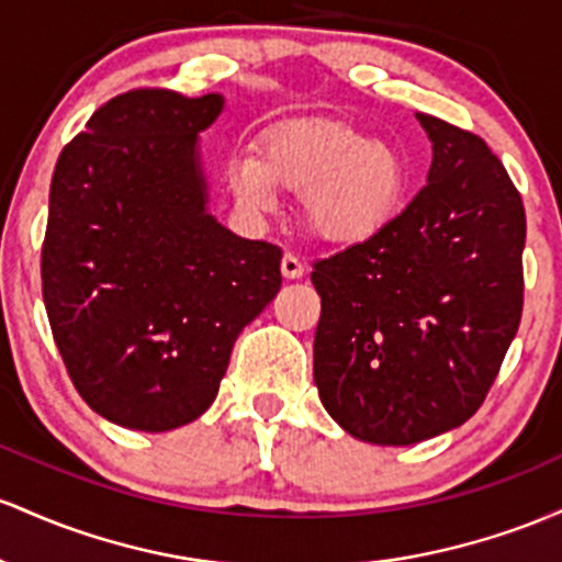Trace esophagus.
<instances>
[{"instance_id":"obj_1","label":"esophagus","mask_w":562,"mask_h":562,"mask_svg":"<svg viewBox=\"0 0 562 562\" xmlns=\"http://www.w3.org/2000/svg\"><path fill=\"white\" fill-rule=\"evenodd\" d=\"M302 273H305V265H302L300 257H294L292 251H286V255L281 257V276H283V279H289V281L302 279Z\"/></svg>"}]
</instances>
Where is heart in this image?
<instances>
[{"label":"heart","instance_id":"heart-1","mask_svg":"<svg viewBox=\"0 0 562 562\" xmlns=\"http://www.w3.org/2000/svg\"><path fill=\"white\" fill-rule=\"evenodd\" d=\"M225 172L247 212H268L276 204V186L302 193L305 228L337 247L380 236L398 217L408 193V169L398 150L339 122L276 130L265 154L236 150Z\"/></svg>","mask_w":562,"mask_h":562}]
</instances>
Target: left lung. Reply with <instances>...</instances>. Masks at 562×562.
Listing matches in <instances>:
<instances>
[{"instance_id":"1","label":"left lung","mask_w":562,"mask_h":562,"mask_svg":"<svg viewBox=\"0 0 562 562\" xmlns=\"http://www.w3.org/2000/svg\"><path fill=\"white\" fill-rule=\"evenodd\" d=\"M427 186L380 236L315 262L313 380L352 438L412 446L464 425L522 313L526 212L481 137L417 113Z\"/></svg>"}]
</instances>
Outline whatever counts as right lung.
I'll return each mask as SVG.
<instances>
[{"label":"right lung","instance_id":"obj_1","mask_svg":"<svg viewBox=\"0 0 562 562\" xmlns=\"http://www.w3.org/2000/svg\"><path fill=\"white\" fill-rule=\"evenodd\" d=\"M223 109L217 92H124L55 164L44 307L74 387L130 430L199 419L238 334L281 289V249L210 212L199 135Z\"/></svg>","mask_w":562,"mask_h":562}]
</instances>
